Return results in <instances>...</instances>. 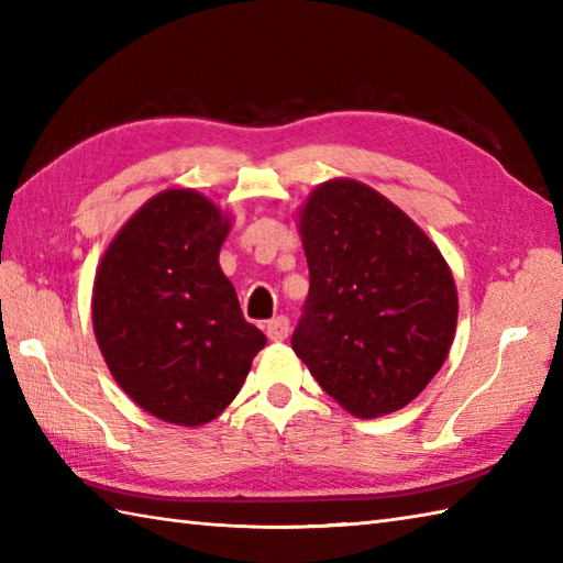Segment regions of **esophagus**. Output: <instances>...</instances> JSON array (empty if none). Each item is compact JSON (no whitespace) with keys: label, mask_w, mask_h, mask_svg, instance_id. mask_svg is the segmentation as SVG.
<instances>
[{"label":"esophagus","mask_w":563,"mask_h":563,"mask_svg":"<svg viewBox=\"0 0 563 563\" xmlns=\"http://www.w3.org/2000/svg\"><path fill=\"white\" fill-rule=\"evenodd\" d=\"M288 331H290V319L285 314L273 317L271 321H266V336L271 341H285L288 339Z\"/></svg>","instance_id":"esophagus-1"}]
</instances>
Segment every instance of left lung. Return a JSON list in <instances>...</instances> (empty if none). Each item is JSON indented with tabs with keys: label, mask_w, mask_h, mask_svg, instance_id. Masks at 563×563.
Instances as JSON below:
<instances>
[{
	"label": "left lung",
	"mask_w": 563,
	"mask_h": 563,
	"mask_svg": "<svg viewBox=\"0 0 563 563\" xmlns=\"http://www.w3.org/2000/svg\"><path fill=\"white\" fill-rule=\"evenodd\" d=\"M309 295L292 351L345 411L373 418L416 399L442 367L457 290L418 224L357 181H329L300 212Z\"/></svg>",
	"instance_id": "1"
}]
</instances>
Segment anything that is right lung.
I'll return each instance as SVG.
<instances>
[{"label": "right lung", "mask_w": 563, "mask_h": 563, "mask_svg": "<svg viewBox=\"0 0 563 563\" xmlns=\"http://www.w3.org/2000/svg\"><path fill=\"white\" fill-rule=\"evenodd\" d=\"M230 220L196 190L145 202L106 251L91 317L118 385L162 421L200 426L242 389L266 336L220 268Z\"/></svg>", "instance_id": "1"}]
</instances>
